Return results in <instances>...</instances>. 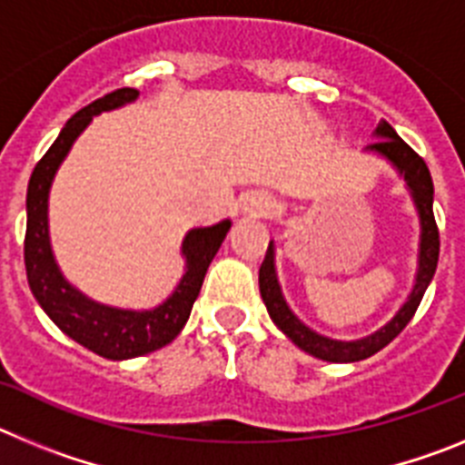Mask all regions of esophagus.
Segmentation results:
<instances>
[{
  "label": "esophagus",
  "instance_id": "1",
  "mask_svg": "<svg viewBox=\"0 0 465 465\" xmlns=\"http://www.w3.org/2000/svg\"><path fill=\"white\" fill-rule=\"evenodd\" d=\"M270 212H272V200L265 193H252L242 203V213L249 219H261V216H268Z\"/></svg>",
  "mask_w": 465,
  "mask_h": 465
}]
</instances>
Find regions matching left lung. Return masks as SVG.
I'll list each match as a JSON object with an SVG mask.
<instances>
[{
	"instance_id": "1",
	"label": "left lung",
	"mask_w": 465,
	"mask_h": 465,
	"mask_svg": "<svg viewBox=\"0 0 465 465\" xmlns=\"http://www.w3.org/2000/svg\"><path fill=\"white\" fill-rule=\"evenodd\" d=\"M375 143L365 146V153L375 155L384 160L386 165L391 167L408 188L412 197L414 209L419 216V253H417V272H414L412 291L408 300L398 307L396 314L377 328L375 332L365 335L359 340H335L322 335V332L312 331L307 323H302L291 310L286 298H283L282 283L277 277V265H274V242H270L265 261L258 272V286H261V298L268 307L270 319L274 326L291 340L298 349L307 351L314 359L328 361V363H356V361L371 359L380 349L396 338L402 328L408 326L410 319L417 312L419 302L424 298L429 289L430 279H433L435 268H438V253H440V237H438V225L433 219V179L426 167V163L410 149L408 143L398 137V133L386 121L377 125L372 133Z\"/></svg>"
}]
</instances>
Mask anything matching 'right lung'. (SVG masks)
<instances>
[{
  "mask_svg": "<svg viewBox=\"0 0 465 465\" xmlns=\"http://www.w3.org/2000/svg\"><path fill=\"white\" fill-rule=\"evenodd\" d=\"M139 90L121 88L104 94L93 104L74 114L57 134L46 155L36 163L27 186V232H25V268L27 282L41 310L51 316L64 335L84 344L94 354L111 361H125L134 356L151 354L165 347L182 332L191 316L193 302L203 289L209 262L223 244L230 230V219L204 228H191L182 242L183 277L160 305L151 310H123V307L97 302L79 291L63 274L55 261L48 230V197L53 179L72 151L74 142L81 137L94 116L104 111L133 104Z\"/></svg>",
  "mask_w": 465,
  "mask_h": 465,
  "instance_id": "add662e5",
  "label": "right lung"
}]
</instances>
